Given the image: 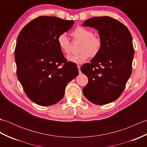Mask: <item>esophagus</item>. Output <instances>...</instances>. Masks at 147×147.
Masks as SVG:
<instances>
[{"label":"esophagus","instance_id":"34e87169","mask_svg":"<svg viewBox=\"0 0 147 147\" xmlns=\"http://www.w3.org/2000/svg\"><path fill=\"white\" fill-rule=\"evenodd\" d=\"M80 65H78V71H79V73L80 74L81 73H82V72H81V70H80Z\"/></svg>","mask_w":147,"mask_h":147}]
</instances>
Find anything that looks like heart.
I'll return each instance as SVG.
<instances>
[{"label": "heart", "instance_id": "heart-1", "mask_svg": "<svg viewBox=\"0 0 147 147\" xmlns=\"http://www.w3.org/2000/svg\"><path fill=\"white\" fill-rule=\"evenodd\" d=\"M73 39L80 40L79 54L68 56L67 60L76 64H82L88 59L90 55L95 57L97 55L102 47V40L99 36L94 35L93 31L86 28L78 26L71 33ZM59 48L65 54L71 52V44L65 34L62 33L57 38Z\"/></svg>", "mask_w": 147, "mask_h": 147}]
</instances>
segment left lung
I'll return each mask as SVG.
<instances>
[{"mask_svg":"<svg viewBox=\"0 0 147 147\" xmlns=\"http://www.w3.org/2000/svg\"><path fill=\"white\" fill-rule=\"evenodd\" d=\"M82 26L95 28L102 40L98 54L81 67L88 79L83 95L93 104H107L119 97L131 74L132 36L124 24L109 16L90 18Z\"/></svg>","mask_w":147,"mask_h":147,"instance_id":"8db88e82","label":"left lung"}]
</instances>
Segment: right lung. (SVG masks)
Returning <instances> with one entry per match:
<instances>
[{
	"label": "right lung",
	"instance_id": "right-lung-1",
	"mask_svg": "<svg viewBox=\"0 0 147 147\" xmlns=\"http://www.w3.org/2000/svg\"><path fill=\"white\" fill-rule=\"evenodd\" d=\"M74 21L39 16L21 30L15 48L18 78L31 100L42 106L54 105L63 98L65 86L79 72L67 62L57 38L73 26Z\"/></svg>",
	"mask_w": 147,
	"mask_h": 147
}]
</instances>
